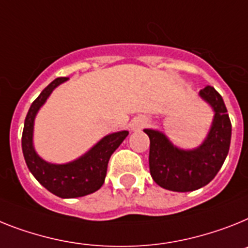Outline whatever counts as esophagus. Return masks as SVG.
I'll return each mask as SVG.
<instances>
[{
	"instance_id": "1",
	"label": "esophagus",
	"mask_w": 248,
	"mask_h": 248,
	"mask_svg": "<svg viewBox=\"0 0 248 248\" xmlns=\"http://www.w3.org/2000/svg\"><path fill=\"white\" fill-rule=\"evenodd\" d=\"M147 124V120L145 117H137L132 121L131 124V130L132 131H140L142 130L145 126Z\"/></svg>"
}]
</instances>
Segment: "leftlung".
Masks as SVG:
<instances>
[{"label":"left lung","instance_id":"1","mask_svg":"<svg viewBox=\"0 0 248 248\" xmlns=\"http://www.w3.org/2000/svg\"><path fill=\"white\" fill-rule=\"evenodd\" d=\"M199 95L213 108L211 130L201 146L183 150L157 130L145 128L150 139L149 165L154 182L172 191H193L213 180L230 151L232 124L222 95L211 85Z\"/></svg>","mask_w":248,"mask_h":248}]
</instances>
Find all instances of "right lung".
Returning <instances> with one entry per match:
<instances>
[{
  "label": "right lung",
  "instance_id": "add662e5",
  "mask_svg": "<svg viewBox=\"0 0 248 248\" xmlns=\"http://www.w3.org/2000/svg\"><path fill=\"white\" fill-rule=\"evenodd\" d=\"M65 80H68L65 77L53 80L32 102L25 118L22 153L29 170L44 188L60 198H78L94 193L103 185L109 157L127 137L128 131L107 135L84 155L70 163L51 164L41 159L32 143L35 117L51 92Z\"/></svg>",
  "mask_w": 248,
  "mask_h": 248
}]
</instances>
